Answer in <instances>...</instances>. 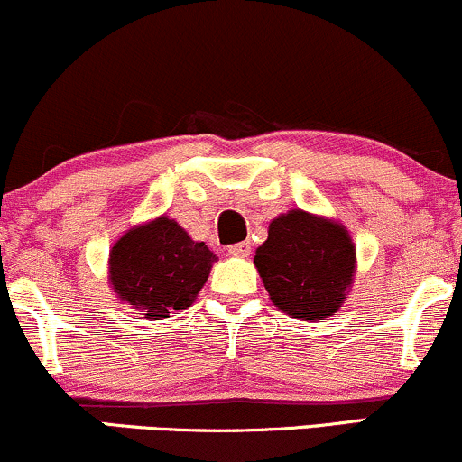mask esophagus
Instances as JSON below:
<instances>
[{
  "mask_svg": "<svg viewBox=\"0 0 462 462\" xmlns=\"http://www.w3.org/2000/svg\"><path fill=\"white\" fill-rule=\"evenodd\" d=\"M252 252V243L249 241H243V243H235V245L227 247V254L230 255H241V258H245Z\"/></svg>",
  "mask_w": 462,
  "mask_h": 462,
  "instance_id": "esophagus-1",
  "label": "esophagus"
}]
</instances>
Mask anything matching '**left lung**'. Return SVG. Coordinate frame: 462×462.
I'll return each mask as SVG.
<instances>
[{
  "label": "left lung",
  "mask_w": 462,
  "mask_h": 462,
  "mask_svg": "<svg viewBox=\"0 0 462 462\" xmlns=\"http://www.w3.org/2000/svg\"><path fill=\"white\" fill-rule=\"evenodd\" d=\"M355 263L346 227L299 208L271 221L254 258L271 301L294 320L336 314L353 284Z\"/></svg>",
  "instance_id": "left-lung-1"
}]
</instances>
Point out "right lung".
<instances>
[{
    "instance_id": "add662e5",
    "label": "right lung",
    "mask_w": 462,
    "mask_h": 462,
    "mask_svg": "<svg viewBox=\"0 0 462 462\" xmlns=\"http://www.w3.org/2000/svg\"><path fill=\"white\" fill-rule=\"evenodd\" d=\"M215 254L168 217L131 227L109 252V282L146 320L185 310L207 284Z\"/></svg>"
}]
</instances>
